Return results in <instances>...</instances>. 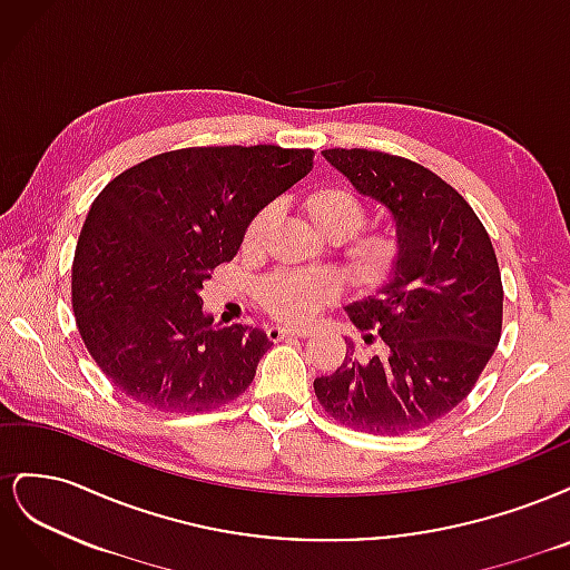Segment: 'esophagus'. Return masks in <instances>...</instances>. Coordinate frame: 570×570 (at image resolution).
<instances>
[{
  "label": "esophagus",
  "instance_id": "obj_1",
  "mask_svg": "<svg viewBox=\"0 0 570 570\" xmlns=\"http://www.w3.org/2000/svg\"><path fill=\"white\" fill-rule=\"evenodd\" d=\"M308 331H304V327H287V325H268L266 327V337L271 342H281V340H287V337H306Z\"/></svg>",
  "mask_w": 570,
  "mask_h": 570
}]
</instances>
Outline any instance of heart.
Returning a JSON list of instances; mask_svg holds the SVG:
<instances>
[{"instance_id":"obj_1","label":"heart","mask_w":570,"mask_h":570,"mask_svg":"<svg viewBox=\"0 0 570 570\" xmlns=\"http://www.w3.org/2000/svg\"><path fill=\"white\" fill-rule=\"evenodd\" d=\"M304 209L314 226L331 239H344L361 230L366 220L364 202L347 185H318L304 197ZM271 212L262 209L247 223L243 247L256 249L264 243ZM400 264V245L387 233H361L350 239L342 268L350 283L361 289L383 287ZM335 297V285L321 273L281 271L258 285V299L266 312L285 321H306Z\"/></svg>"}]
</instances>
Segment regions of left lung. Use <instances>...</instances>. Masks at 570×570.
Returning a JSON list of instances; mask_svg holds the SVG:
<instances>
[{
  "label": "left lung",
  "instance_id": "8db88e82",
  "mask_svg": "<svg viewBox=\"0 0 570 570\" xmlns=\"http://www.w3.org/2000/svg\"><path fill=\"white\" fill-rule=\"evenodd\" d=\"M323 157L390 212L400 264L383 289L347 306L377 354L358 358L350 342L342 366L314 381L318 404L361 433H413L461 404L497 350V254L471 204L430 168L361 147Z\"/></svg>",
  "mask_w": 570,
  "mask_h": 570
}]
</instances>
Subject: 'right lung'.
<instances>
[{"mask_svg":"<svg viewBox=\"0 0 570 570\" xmlns=\"http://www.w3.org/2000/svg\"><path fill=\"white\" fill-rule=\"evenodd\" d=\"M314 168V149L185 147L116 176L82 223L71 271L78 333L132 402L199 413L237 400L271 347L216 327L199 289L237 254L247 223Z\"/></svg>","mask_w":570,"mask_h":570,"instance_id":"1","label":"right lung"}]
</instances>
